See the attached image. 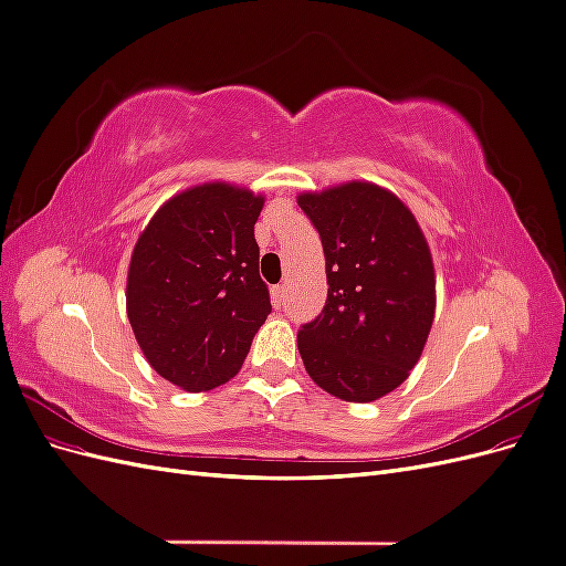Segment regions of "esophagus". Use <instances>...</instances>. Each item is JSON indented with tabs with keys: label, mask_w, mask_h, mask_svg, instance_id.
<instances>
[{
	"label": "esophagus",
	"mask_w": 566,
	"mask_h": 566,
	"mask_svg": "<svg viewBox=\"0 0 566 566\" xmlns=\"http://www.w3.org/2000/svg\"><path fill=\"white\" fill-rule=\"evenodd\" d=\"M285 297H287V290H285L283 283L271 287V300H273V306H276V310H281V306L285 304Z\"/></svg>",
	"instance_id": "1"
}]
</instances>
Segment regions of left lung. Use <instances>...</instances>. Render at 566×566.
<instances>
[{
	"instance_id": "obj_1",
	"label": "left lung",
	"mask_w": 566,
	"mask_h": 566,
	"mask_svg": "<svg viewBox=\"0 0 566 566\" xmlns=\"http://www.w3.org/2000/svg\"><path fill=\"white\" fill-rule=\"evenodd\" d=\"M321 235L328 297L297 347L312 380L337 399L368 403L418 364L434 318L430 248L406 205L352 181L297 198Z\"/></svg>"
}]
</instances>
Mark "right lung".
I'll use <instances>...</instances> for the list:
<instances>
[{"instance_id": "add662e5", "label": "right lung", "mask_w": 566, "mask_h": 566, "mask_svg": "<svg viewBox=\"0 0 566 566\" xmlns=\"http://www.w3.org/2000/svg\"><path fill=\"white\" fill-rule=\"evenodd\" d=\"M264 198L205 184L167 200L136 241L127 316L165 380L202 391L241 370L271 314L254 221Z\"/></svg>"}]
</instances>
